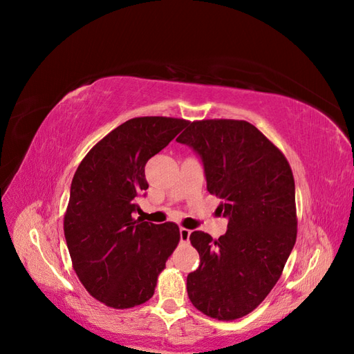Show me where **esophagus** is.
I'll use <instances>...</instances> for the list:
<instances>
[{
	"mask_svg": "<svg viewBox=\"0 0 354 354\" xmlns=\"http://www.w3.org/2000/svg\"><path fill=\"white\" fill-rule=\"evenodd\" d=\"M190 230L189 229H185V227H180V241L181 242H189V238H190Z\"/></svg>",
	"mask_w": 354,
	"mask_h": 354,
	"instance_id": "34e87169",
	"label": "esophagus"
}]
</instances>
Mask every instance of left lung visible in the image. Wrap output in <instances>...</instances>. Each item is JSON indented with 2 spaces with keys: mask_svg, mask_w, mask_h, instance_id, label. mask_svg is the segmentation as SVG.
I'll return each mask as SVG.
<instances>
[{
  "mask_svg": "<svg viewBox=\"0 0 354 354\" xmlns=\"http://www.w3.org/2000/svg\"><path fill=\"white\" fill-rule=\"evenodd\" d=\"M178 143L202 160L218 214V239L194 232L201 264L187 274V295L203 315L234 320L251 313L279 281L297 239L295 183L286 158L260 130L234 120L187 122Z\"/></svg>",
  "mask_w": 354,
  "mask_h": 354,
  "instance_id": "left-lung-1",
  "label": "left lung"
}]
</instances>
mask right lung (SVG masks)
Masks as SVG:
<instances>
[{
  "mask_svg": "<svg viewBox=\"0 0 354 354\" xmlns=\"http://www.w3.org/2000/svg\"><path fill=\"white\" fill-rule=\"evenodd\" d=\"M186 124L165 116L128 120L91 149L72 178L66 245L81 283L106 306L131 308L152 298L180 241L176 223L136 220L133 212L149 187L146 162Z\"/></svg>",
  "mask_w": 354,
  "mask_h": 354,
  "instance_id": "right-lung-1",
  "label": "right lung"
}]
</instances>
